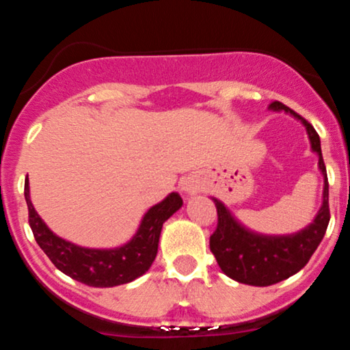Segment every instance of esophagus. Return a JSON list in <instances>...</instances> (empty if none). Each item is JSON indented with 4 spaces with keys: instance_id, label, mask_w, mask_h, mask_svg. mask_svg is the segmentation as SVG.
Here are the masks:
<instances>
[{
    "instance_id": "1",
    "label": "esophagus",
    "mask_w": 350,
    "mask_h": 350,
    "mask_svg": "<svg viewBox=\"0 0 350 350\" xmlns=\"http://www.w3.org/2000/svg\"><path fill=\"white\" fill-rule=\"evenodd\" d=\"M179 186H180V191H183L186 196H194L200 191V184L196 178H184L180 180Z\"/></svg>"
}]
</instances>
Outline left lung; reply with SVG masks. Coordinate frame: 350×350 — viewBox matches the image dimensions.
Wrapping results in <instances>:
<instances>
[{"mask_svg": "<svg viewBox=\"0 0 350 350\" xmlns=\"http://www.w3.org/2000/svg\"><path fill=\"white\" fill-rule=\"evenodd\" d=\"M268 110L284 111L306 128L311 151L317 154V170L323 174V202L311 224L293 234H262L248 228L220 199L214 200L219 214L217 230L211 237V250L228 278L250 286H270L296 275L319 247L329 224V184L321 152V139L314 128L298 113L273 102Z\"/></svg>", "mask_w": 350, "mask_h": 350, "instance_id": "obj_1", "label": "left lung"}]
</instances>
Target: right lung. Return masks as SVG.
Instances as JSON below:
<instances>
[{
    "label": "right lung",
    "instance_id": "right-lung-1",
    "mask_svg": "<svg viewBox=\"0 0 350 350\" xmlns=\"http://www.w3.org/2000/svg\"><path fill=\"white\" fill-rule=\"evenodd\" d=\"M24 198L29 211L31 230L42 252L64 275L94 288H113L131 283L150 270L158 255L163 224L183 207L180 196L171 192L161 202L144 212L128 242L111 248H90L69 242L47 227L31 200L29 179L24 184Z\"/></svg>",
    "mask_w": 350,
    "mask_h": 350
}]
</instances>
